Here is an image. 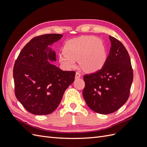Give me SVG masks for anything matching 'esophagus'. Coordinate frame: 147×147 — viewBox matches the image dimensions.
Instances as JSON below:
<instances>
[{
	"mask_svg": "<svg viewBox=\"0 0 147 147\" xmlns=\"http://www.w3.org/2000/svg\"><path fill=\"white\" fill-rule=\"evenodd\" d=\"M80 77H81V74L79 72H76V74H75V78L78 79L79 78H80Z\"/></svg>",
	"mask_w": 147,
	"mask_h": 147,
	"instance_id": "esophagus-1",
	"label": "esophagus"
}]
</instances>
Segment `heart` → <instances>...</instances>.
I'll return each instance as SVG.
<instances>
[{
    "mask_svg": "<svg viewBox=\"0 0 147 147\" xmlns=\"http://www.w3.org/2000/svg\"><path fill=\"white\" fill-rule=\"evenodd\" d=\"M64 52L59 55L61 64L67 69L77 66L78 60L81 67L87 72H96L105 65L107 55L104 42L94 36H82L69 40L64 46Z\"/></svg>",
    "mask_w": 147,
    "mask_h": 147,
    "instance_id": "1",
    "label": "heart"
}]
</instances>
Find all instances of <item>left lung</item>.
Returning <instances> with one entry per match:
<instances>
[{
  "mask_svg": "<svg viewBox=\"0 0 147 147\" xmlns=\"http://www.w3.org/2000/svg\"><path fill=\"white\" fill-rule=\"evenodd\" d=\"M111 47L106 63L100 70L83 76V96L92 110L100 114L116 112L127 100L133 81L128 52L118 40L109 36Z\"/></svg>",
  "mask_w": 147,
  "mask_h": 147,
  "instance_id": "1",
  "label": "left lung"
}]
</instances>
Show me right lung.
<instances>
[{"label":"right lung","instance_id":"right-lung-1","mask_svg":"<svg viewBox=\"0 0 147 147\" xmlns=\"http://www.w3.org/2000/svg\"><path fill=\"white\" fill-rule=\"evenodd\" d=\"M63 35L50 34L31 39L22 49L13 67L17 99L34 115H48L59 105L64 91L75 79L74 71H63L50 61L56 53L49 46Z\"/></svg>","mask_w":147,"mask_h":147}]
</instances>
